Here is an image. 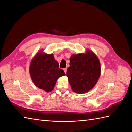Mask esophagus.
Listing matches in <instances>:
<instances>
[{
	"mask_svg": "<svg viewBox=\"0 0 132 132\" xmlns=\"http://www.w3.org/2000/svg\"><path fill=\"white\" fill-rule=\"evenodd\" d=\"M63 70H64V73H67V68H64V69H63Z\"/></svg>",
	"mask_w": 132,
	"mask_h": 132,
	"instance_id": "obj_1",
	"label": "esophagus"
}]
</instances>
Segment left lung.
Here are the masks:
<instances>
[{"mask_svg": "<svg viewBox=\"0 0 132 132\" xmlns=\"http://www.w3.org/2000/svg\"><path fill=\"white\" fill-rule=\"evenodd\" d=\"M69 65L67 77L75 93H86L96 84L101 75V64L93 51L86 50L85 53L72 54Z\"/></svg>", "mask_w": 132, "mask_h": 132, "instance_id": "1", "label": "left lung"}]
</instances>
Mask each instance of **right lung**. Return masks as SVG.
Wrapping results in <instances>:
<instances>
[{
	"instance_id": "obj_1",
	"label": "right lung",
	"mask_w": 132,
	"mask_h": 132,
	"mask_svg": "<svg viewBox=\"0 0 132 132\" xmlns=\"http://www.w3.org/2000/svg\"><path fill=\"white\" fill-rule=\"evenodd\" d=\"M29 73L35 85L47 93L53 90L59 77L65 75L53 54L43 52V50L38 51L32 59Z\"/></svg>"
}]
</instances>
